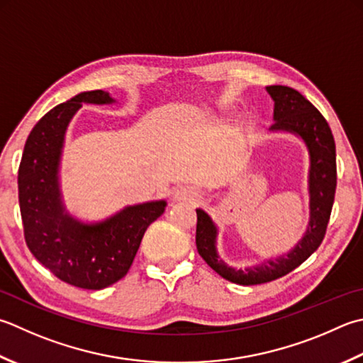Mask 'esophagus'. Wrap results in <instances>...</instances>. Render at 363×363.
Segmentation results:
<instances>
[{
  "label": "esophagus",
  "mask_w": 363,
  "mask_h": 363,
  "mask_svg": "<svg viewBox=\"0 0 363 363\" xmlns=\"http://www.w3.org/2000/svg\"><path fill=\"white\" fill-rule=\"evenodd\" d=\"M198 196H200V195H198L196 189L189 187V186L187 187H179V189L174 190V200L176 201H189V203H191V201H195Z\"/></svg>",
  "instance_id": "1"
}]
</instances>
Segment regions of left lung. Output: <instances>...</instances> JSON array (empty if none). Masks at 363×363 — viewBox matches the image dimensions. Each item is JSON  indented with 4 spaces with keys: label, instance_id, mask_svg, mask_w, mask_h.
<instances>
[{
    "label": "left lung",
    "instance_id": "left-lung-1",
    "mask_svg": "<svg viewBox=\"0 0 363 363\" xmlns=\"http://www.w3.org/2000/svg\"><path fill=\"white\" fill-rule=\"evenodd\" d=\"M274 99L275 124L271 130H286L299 135L310 152V222L302 240L283 257L248 269H234L218 258L216 250L217 228L204 211L196 209V248L201 258L222 275L238 285H261L280 279L318 250L328 230L333 198L337 189L335 140L325 118L299 91L288 86L266 88Z\"/></svg>",
    "mask_w": 363,
    "mask_h": 363
}]
</instances>
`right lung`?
<instances>
[{
	"instance_id": "add662e5",
	"label": "right lung",
	"mask_w": 363,
	"mask_h": 363,
	"mask_svg": "<svg viewBox=\"0 0 363 363\" xmlns=\"http://www.w3.org/2000/svg\"><path fill=\"white\" fill-rule=\"evenodd\" d=\"M115 102L105 91L82 92L56 105L33 127L18 167V203L26 245L40 264L69 285L102 289L129 272L143 234L165 211L151 201L101 223H82L64 212L58 167L64 133L82 104Z\"/></svg>"
}]
</instances>
